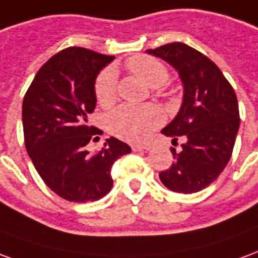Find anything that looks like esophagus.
Masks as SVG:
<instances>
[{
    "instance_id": "1",
    "label": "esophagus",
    "mask_w": 258,
    "mask_h": 258,
    "mask_svg": "<svg viewBox=\"0 0 258 258\" xmlns=\"http://www.w3.org/2000/svg\"><path fill=\"white\" fill-rule=\"evenodd\" d=\"M151 144H133L132 150L133 151H147V150H151Z\"/></svg>"
}]
</instances>
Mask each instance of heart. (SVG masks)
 <instances>
[{"label": "heart", "mask_w": 258, "mask_h": 258, "mask_svg": "<svg viewBox=\"0 0 258 258\" xmlns=\"http://www.w3.org/2000/svg\"><path fill=\"white\" fill-rule=\"evenodd\" d=\"M129 72L139 76L153 89L161 87L169 79L165 63L150 55H135L126 61ZM96 98L103 107L116 100V74L112 68L104 69L94 85ZM164 122L161 109L154 105H120L109 115L108 127L112 135L127 142H142Z\"/></svg>", "instance_id": "obj_1"}]
</instances>
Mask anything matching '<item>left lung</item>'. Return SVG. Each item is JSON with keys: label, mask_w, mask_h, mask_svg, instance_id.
I'll use <instances>...</instances> for the list:
<instances>
[{"label": "left lung", "mask_w": 258, "mask_h": 258, "mask_svg": "<svg viewBox=\"0 0 258 258\" xmlns=\"http://www.w3.org/2000/svg\"><path fill=\"white\" fill-rule=\"evenodd\" d=\"M178 71L183 101L178 115L161 131L183 140L171 147L175 161L160 179L169 190L196 193L213 183L229 162L239 131V107L235 90L211 59L183 43L147 50Z\"/></svg>", "instance_id": "8db88e82"}]
</instances>
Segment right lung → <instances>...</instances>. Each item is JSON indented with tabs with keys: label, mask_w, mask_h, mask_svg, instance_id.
<instances>
[{
	"label": "right lung",
	"mask_w": 258,
	"mask_h": 258,
	"mask_svg": "<svg viewBox=\"0 0 258 258\" xmlns=\"http://www.w3.org/2000/svg\"><path fill=\"white\" fill-rule=\"evenodd\" d=\"M114 56L69 47L51 56L27 89L22 120L27 154L44 183L68 202H96L112 187L111 167L132 150L109 138L97 153L86 146L101 131L89 126L97 75Z\"/></svg>",
	"instance_id": "1"
}]
</instances>
